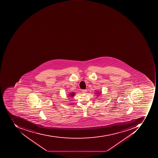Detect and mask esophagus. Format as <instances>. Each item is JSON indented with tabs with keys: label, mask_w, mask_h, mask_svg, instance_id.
<instances>
[{
	"label": "esophagus",
	"mask_w": 158,
	"mask_h": 158,
	"mask_svg": "<svg viewBox=\"0 0 158 158\" xmlns=\"http://www.w3.org/2000/svg\"><path fill=\"white\" fill-rule=\"evenodd\" d=\"M81 92H82V93H83V94H86L87 91L86 90H83L81 91Z\"/></svg>",
	"instance_id": "obj_1"
}]
</instances>
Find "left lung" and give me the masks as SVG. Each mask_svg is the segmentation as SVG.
<instances>
[{
  "instance_id": "1",
  "label": "left lung",
  "mask_w": 158,
  "mask_h": 158,
  "mask_svg": "<svg viewBox=\"0 0 158 158\" xmlns=\"http://www.w3.org/2000/svg\"><path fill=\"white\" fill-rule=\"evenodd\" d=\"M95 94H97V96H100V95H101L102 92L101 91H99V92H96Z\"/></svg>"
}]
</instances>
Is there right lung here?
<instances>
[{"mask_svg":"<svg viewBox=\"0 0 158 158\" xmlns=\"http://www.w3.org/2000/svg\"><path fill=\"white\" fill-rule=\"evenodd\" d=\"M75 94V93L74 92H71V93H69V94H67L68 95V96H67V97H73L74 96Z\"/></svg>","mask_w":158,"mask_h":158,"instance_id":"obj_1","label":"right lung"}]
</instances>
